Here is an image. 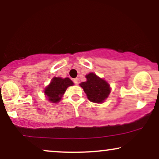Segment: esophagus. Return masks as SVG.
Here are the masks:
<instances>
[{"label": "esophagus", "mask_w": 159, "mask_h": 159, "mask_svg": "<svg viewBox=\"0 0 159 159\" xmlns=\"http://www.w3.org/2000/svg\"><path fill=\"white\" fill-rule=\"evenodd\" d=\"M73 82L75 83V84L78 85V84H79V79H78V78H74Z\"/></svg>", "instance_id": "1"}]
</instances>
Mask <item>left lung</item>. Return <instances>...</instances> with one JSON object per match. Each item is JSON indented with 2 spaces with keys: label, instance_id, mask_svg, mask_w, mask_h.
I'll return each instance as SVG.
<instances>
[{
  "label": "left lung",
  "instance_id": "8db88e82",
  "mask_svg": "<svg viewBox=\"0 0 159 159\" xmlns=\"http://www.w3.org/2000/svg\"><path fill=\"white\" fill-rule=\"evenodd\" d=\"M87 81L80 84L90 102L95 103H102L108 97L111 87L106 81L98 77L93 72L86 75Z\"/></svg>",
  "mask_w": 159,
  "mask_h": 159
}]
</instances>
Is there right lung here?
Here are the masks:
<instances>
[{
    "label": "right lung",
    "instance_id": "obj_1",
    "mask_svg": "<svg viewBox=\"0 0 159 159\" xmlns=\"http://www.w3.org/2000/svg\"><path fill=\"white\" fill-rule=\"evenodd\" d=\"M73 82L69 78H62L54 77L48 86L45 87L44 93L48 101L52 103H57L61 101L67 87L73 85Z\"/></svg>",
    "mask_w": 159,
    "mask_h": 159
}]
</instances>
